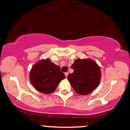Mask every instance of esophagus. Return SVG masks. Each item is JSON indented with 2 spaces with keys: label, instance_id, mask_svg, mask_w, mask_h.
I'll list each match as a JSON object with an SVG mask.
<instances>
[{
  "label": "esophagus",
  "instance_id": "esophagus-1",
  "mask_svg": "<svg viewBox=\"0 0 130 130\" xmlns=\"http://www.w3.org/2000/svg\"><path fill=\"white\" fill-rule=\"evenodd\" d=\"M65 77H67V76H68V72H65Z\"/></svg>",
  "mask_w": 130,
  "mask_h": 130
}]
</instances>
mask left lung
<instances>
[{"mask_svg": "<svg viewBox=\"0 0 130 130\" xmlns=\"http://www.w3.org/2000/svg\"><path fill=\"white\" fill-rule=\"evenodd\" d=\"M71 68L74 72L68 75L67 79L77 93L88 94L99 85L101 73L94 61L78 59L74 61Z\"/></svg>", "mask_w": 130, "mask_h": 130, "instance_id": "8db88e82", "label": "left lung"}]
</instances>
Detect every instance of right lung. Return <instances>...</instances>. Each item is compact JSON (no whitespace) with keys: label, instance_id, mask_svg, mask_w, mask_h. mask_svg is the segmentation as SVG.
Here are the masks:
<instances>
[{"label":"right lung","instance_id":"add662e5","mask_svg":"<svg viewBox=\"0 0 130 130\" xmlns=\"http://www.w3.org/2000/svg\"><path fill=\"white\" fill-rule=\"evenodd\" d=\"M29 78L34 88L42 93H53L65 76L50 59L40 60L32 68Z\"/></svg>","mask_w":130,"mask_h":130}]
</instances>
